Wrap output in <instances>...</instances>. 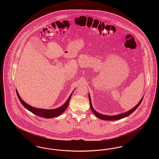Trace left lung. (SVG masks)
Here are the masks:
<instances>
[{"label":"left lung","instance_id":"8db88e82","mask_svg":"<svg viewBox=\"0 0 159 159\" xmlns=\"http://www.w3.org/2000/svg\"><path fill=\"white\" fill-rule=\"evenodd\" d=\"M89 104H90V108H91V110L93 112V113L97 117H98L99 119L104 120H117L121 119H123L124 117H126L128 116L130 114L132 113L134 111H135L136 109H137V108L141 104L144 97L140 100V101L138 103V104L136 105L135 107H134L133 108H132L131 110H130L128 111H127L126 113H123L119 114L118 115H115V116H106V115H104V114H102L99 113L97 111H96L93 109V107L92 106L91 99L89 93Z\"/></svg>","mask_w":159,"mask_h":159}]
</instances>
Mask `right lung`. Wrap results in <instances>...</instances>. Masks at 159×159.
Instances as JSON below:
<instances>
[{
	"instance_id": "obj_1",
	"label": "right lung",
	"mask_w": 159,
	"mask_h": 159,
	"mask_svg": "<svg viewBox=\"0 0 159 159\" xmlns=\"http://www.w3.org/2000/svg\"><path fill=\"white\" fill-rule=\"evenodd\" d=\"M16 92L17 96L18 97L20 101L21 102V104L27 110H28L29 111H30L31 113L37 115L38 116H40V117H44V118H46V119L53 118V117H55L58 116H60V114L62 113L67 109V108L68 107L69 101L70 100L71 95H72V93H71V95L68 97V99L67 100V101L62 106H61L60 107H59L58 108H55V109H52V110H46V109H42V108H37L33 107L32 106L27 104L20 97L18 91H16Z\"/></svg>"
}]
</instances>
